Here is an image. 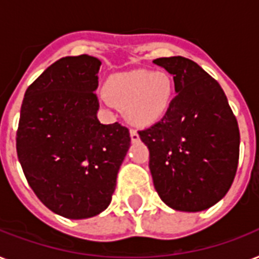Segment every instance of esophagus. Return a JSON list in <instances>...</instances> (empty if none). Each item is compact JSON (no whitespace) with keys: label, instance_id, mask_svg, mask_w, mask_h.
<instances>
[{"label":"esophagus","instance_id":"obj_1","mask_svg":"<svg viewBox=\"0 0 259 259\" xmlns=\"http://www.w3.org/2000/svg\"><path fill=\"white\" fill-rule=\"evenodd\" d=\"M130 138H132V142H138V141H140V136H138L137 130L130 129Z\"/></svg>","mask_w":259,"mask_h":259}]
</instances>
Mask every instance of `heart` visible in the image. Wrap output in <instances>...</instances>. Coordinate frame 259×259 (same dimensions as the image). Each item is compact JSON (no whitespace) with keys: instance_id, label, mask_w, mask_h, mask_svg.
Here are the masks:
<instances>
[{"instance_id":"obj_1","label":"heart","mask_w":259,"mask_h":259,"mask_svg":"<svg viewBox=\"0 0 259 259\" xmlns=\"http://www.w3.org/2000/svg\"><path fill=\"white\" fill-rule=\"evenodd\" d=\"M105 91L106 101L123 107L130 122L149 126L168 113L175 97V83L162 71L133 70L111 75Z\"/></svg>"}]
</instances>
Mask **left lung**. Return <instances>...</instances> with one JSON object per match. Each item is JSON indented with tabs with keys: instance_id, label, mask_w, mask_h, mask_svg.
I'll list each match as a JSON object with an SVG mask.
<instances>
[{
	"instance_id": "8db88e82",
	"label": "left lung",
	"mask_w": 259,
	"mask_h": 259,
	"mask_svg": "<svg viewBox=\"0 0 259 259\" xmlns=\"http://www.w3.org/2000/svg\"><path fill=\"white\" fill-rule=\"evenodd\" d=\"M154 64L173 76L168 113L140 138L149 149L154 188L176 211L197 212L217 204L233 184L239 160V127L225 91L199 64L183 56Z\"/></svg>"
}]
</instances>
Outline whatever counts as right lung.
I'll use <instances>...</instances> for the list:
<instances>
[{"instance_id":"add662e5","label":"right lung","mask_w":259,"mask_h":259,"mask_svg":"<svg viewBox=\"0 0 259 259\" xmlns=\"http://www.w3.org/2000/svg\"><path fill=\"white\" fill-rule=\"evenodd\" d=\"M101 64L89 55L60 59L26 89L21 105L18 161L42 204L67 219L107 208L130 146L127 127L98 121Z\"/></svg>"}]
</instances>
